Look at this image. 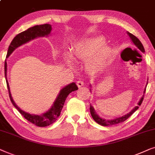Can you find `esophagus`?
Instances as JSON below:
<instances>
[{
  "label": "esophagus",
  "mask_w": 155,
  "mask_h": 155,
  "mask_svg": "<svg viewBox=\"0 0 155 155\" xmlns=\"http://www.w3.org/2000/svg\"><path fill=\"white\" fill-rule=\"evenodd\" d=\"M76 84H77L78 87H81L84 85L83 81H81V80H78V81L76 82Z\"/></svg>",
  "instance_id": "1"
}]
</instances>
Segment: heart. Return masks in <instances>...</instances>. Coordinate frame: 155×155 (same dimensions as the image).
<instances>
[{
	"label": "heart",
	"mask_w": 155,
	"mask_h": 155,
	"mask_svg": "<svg viewBox=\"0 0 155 155\" xmlns=\"http://www.w3.org/2000/svg\"><path fill=\"white\" fill-rule=\"evenodd\" d=\"M65 57L70 63L73 62V57L84 60L86 69L90 73H97L108 66L112 57V51L104 45L102 37L89 38L75 43L71 54L65 53Z\"/></svg>",
	"instance_id": "heart-1"
}]
</instances>
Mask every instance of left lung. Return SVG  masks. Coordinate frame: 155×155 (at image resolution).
<instances>
[{"instance_id":"8db88e82","label":"left lung","mask_w":155,"mask_h":155,"mask_svg":"<svg viewBox=\"0 0 155 155\" xmlns=\"http://www.w3.org/2000/svg\"><path fill=\"white\" fill-rule=\"evenodd\" d=\"M128 35H129V37H130L131 40H132L133 43L137 46V48H138L142 52H143V53L145 52V48H144L143 44H142L140 41V40L137 39V38L135 37V36L132 35L131 33L128 32ZM145 90H146V89L145 90V91H144V93H145ZM143 99H144V95L139 101V103H138L139 106L141 105V104H142V102H143ZM138 108H139L138 106H137V107H135L134 109H133L132 111L130 112V113L126 114V115H125L124 116H121V117L117 118H114V119H112V120H106V119H104V118H101L96 114V112H95L94 108H93V107H92L91 105H90V109L91 115H92L93 119H94L95 121L97 123V124H99V125H101V126H113V125H116V124H119V123H122V122L125 121V120L128 119V118L130 117V116L132 115V114L134 113V112L136 111L137 109H138Z\"/></svg>"}]
</instances>
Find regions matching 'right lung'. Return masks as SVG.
<instances>
[{
	"label": "right lung",
	"instance_id": "1",
	"mask_svg": "<svg viewBox=\"0 0 155 155\" xmlns=\"http://www.w3.org/2000/svg\"><path fill=\"white\" fill-rule=\"evenodd\" d=\"M51 31V25L44 24V25H35L32 27H30L27 30H25L22 32L18 34V35L15 36L12 41L10 43L9 47H8L7 56L6 58H8L10 54H12V51L22 44H24L27 42H28L31 40L37 37H44V36H47L50 34ZM7 62H6V59L5 61V77L6 79V83H7V87L8 89V92H9V97L10 101L15 107L18 110V111L22 114L25 119H27L31 124H33L35 126L39 127H45L48 126L49 125L54 124V123L57 120V118L59 117L61 114V111L62 110L63 105H64L65 101L67 97L68 94L72 92L78 90V87L76 85L75 82L68 84L64 88L61 90L59 93L58 97H57L56 101L52 107L48 110L47 112L45 114H41V115H35V114H29L26 113L22 110H21L18 106L15 104L14 101L12 100L11 97V94L10 92V87L8 82L7 80Z\"/></svg>",
	"mask_w": 155,
	"mask_h": 155
}]
</instances>
